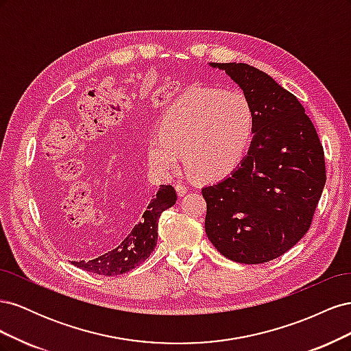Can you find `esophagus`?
I'll use <instances>...</instances> for the list:
<instances>
[{
  "mask_svg": "<svg viewBox=\"0 0 351 351\" xmlns=\"http://www.w3.org/2000/svg\"><path fill=\"white\" fill-rule=\"evenodd\" d=\"M176 190H177V195L178 196H184L189 192V187L182 184V183H178V184H176Z\"/></svg>",
  "mask_w": 351,
  "mask_h": 351,
  "instance_id": "obj_1",
  "label": "esophagus"
}]
</instances>
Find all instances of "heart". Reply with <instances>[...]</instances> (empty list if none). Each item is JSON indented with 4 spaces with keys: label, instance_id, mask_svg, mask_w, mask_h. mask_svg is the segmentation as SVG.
Instances as JSON below:
<instances>
[{
    "label": "heart",
    "instance_id": "b5f03b06",
    "mask_svg": "<svg viewBox=\"0 0 351 351\" xmlns=\"http://www.w3.org/2000/svg\"><path fill=\"white\" fill-rule=\"evenodd\" d=\"M254 130V110L240 90L193 86L176 98L156 123L146 155L154 176L168 178L180 167L199 180H218L246 155Z\"/></svg>",
    "mask_w": 351,
    "mask_h": 351
}]
</instances>
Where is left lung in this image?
<instances>
[{"label":"left lung","instance_id":"left-lung-1","mask_svg":"<svg viewBox=\"0 0 351 351\" xmlns=\"http://www.w3.org/2000/svg\"><path fill=\"white\" fill-rule=\"evenodd\" d=\"M226 70L254 110L247 155L227 178L202 189L205 231L239 263L280 258L311 228L326 180L324 147L303 105L267 73L244 62Z\"/></svg>","mask_w":351,"mask_h":351}]
</instances>
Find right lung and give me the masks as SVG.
<instances>
[{"mask_svg": "<svg viewBox=\"0 0 351 351\" xmlns=\"http://www.w3.org/2000/svg\"><path fill=\"white\" fill-rule=\"evenodd\" d=\"M67 189L69 184L58 180L52 171L49 182L40 192V205L44 206V212L52 227H60L62 222H66L67 215L62 208V200H64ZM130 200L133 202V197H130ZM176 200L177 193L173 186H159L158 192L154 193L136 224L124 230L108 249L102 250L90 259H77L71 261V263L83 271L110 275V277L125 274L139 267L151 256L156 246L159 217L165 209L171 208ZM125 206H129V200L125 202Z\"/></svg>", "mask_w": 351, "mask_h": 351, "instance_id": "obj_1", "label": "right lung"}]
</instances>
